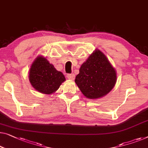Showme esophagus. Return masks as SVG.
<instances>
[{
    "label": "esophagus",
    "instance_id": "1",
    "mask_svg": "<svg viewBox=\"0 0 148 148\" xmlns=\"http://www.w3.org/2000/svg\"><path fill=\"white\" fill-rule=\"evenodd\" d=\"M67 78L70 79V80H73L75 79V75L73 73H71V74H67Z\"/></svg>",
    "mask_w": 148,
    "mask_h": 148
}]
</instances>
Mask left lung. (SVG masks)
Listing matches in <instances>:
<instances>
[{"mask_svg": "<svg viewBox=\"0 0 148 148\" xmlns=\"http://www.w3.org/2000/svg\"><path fill=\"white\" fill-rule=\"evenodd\" d=\"M117 81L115 69L106 55L96 49L81 65L75 82L88 99H98L111 91Z\"/></svg>", "mask_w": 148, "mask_h": 148, "instance_id": "left-lung-1", "label": "left lung"}]
</instances>
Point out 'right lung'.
Listing matches in <instances>:
<instances>
[{"label": "right lung", "instance_id": "right-lung-1", "mask_svg": "<svg viewBox=\"0 0 148 148\" xmlns=\"http://www.w3.org/2000/svg\"><path fill=\"white\" fill-rule=\"evenodd\" d=\"M29 77L32 86L45 94L53 93L65 81L64 75L42 56L37 57L34 61L30 68Z\"/></svg>", "mask_w": 148, "mask_h": 148}]
</instances>
